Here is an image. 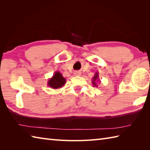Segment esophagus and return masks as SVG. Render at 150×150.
Here are the masks:
<instances>
[{
  "label": "esophagus",
  "mask_w": 150,
  "mask_h": 150,
  "mask_svg": "<svg viewBox=\"0 0 150 150\" xmlns=\"http://www.w3.org/2000/svg\"><path fill=\"white\" fill-rule=\"evenodd\" d=\"M75 75H80L81 73H80V72H79V71H75Z\"/></svg>",
  "instance_id": "esophagus-1"
}]
</instances>
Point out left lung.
Instances as JSON below:
<instances>
[{
	"label": "left lung",
	"instance_id": "8db88e82",
	"mask_svg": "<svg viewBox=\"0 0 150 150\" xmlns=\"http://www.w3.org/2000/svg\"><path fill=\"white\" fill-rule=\"evenodd\" d=\"M100 82V81L99 80V79H98V73L96 72L95 73V74L94 75V77L92 79V84H93L95 87H97L98 85H97V82Z\"/></svg>",
	"mask_w": 150,
	"mask_h": 150
}]
</instances>
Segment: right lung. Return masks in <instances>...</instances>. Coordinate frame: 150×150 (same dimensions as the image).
Masks as SVG:
<instances>
[{
  "label": "right lung",
  "instance_id": "obj_1",
  "mask_svg": "<svg viewBox=\"0 0 150 150\" xmlns=\"http://www.w3.org/2000/svg\"><path fill=\"white\" fill-rule=\"evenodd\" d=\"M66 79L63 77L61 73L59 71H55L53 77L47 81V86L55 90L62 88L66 84Z\"/></svg>",
  "mask_w": 150,
  "mask_h": 150
}]
</instances>
